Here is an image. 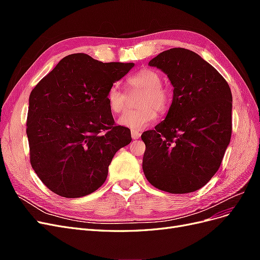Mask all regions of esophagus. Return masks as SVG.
Wrapping results in <instances>:
<instances>
[{
  "instance_id": "obj_1",
  "label": "esophagus",
  "mask_w": 260,
  "mask_h": 260,
  "mask_svg": "<svg viewBox=\"0 0 260 260\" xmlns=\"http://www.w3.org/2000/svg\"><path fill=\"white\" fill-rule=\"evenodd\" d=\"M131 137H132L133 140H137L141 137V133L138 130H132L131 131Z\"/></svg>"
}]
</instances>
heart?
Segmentation results:
<instances>
[{"mask_svg":"<svg viewBox=\"0 0 260 260\" xmlns=\"http://www.w3.org/2000/svg\"><path fill=\"white\" fill-rule=\"evenodd\" d=\"M127 88L130 93L140 92L136 111L123 114L118 123L124 128L142 130L151 124L157 117L156 111L166 112L171 103V94L161 84L160 75L154 69L145 68L132 75L127 79ZM106 101L114 114L123 113L128 106L129 98L117 84L108 89Z\"/></svg>","mask_w":260,"mask_h":260,"instance_id":"heart-1","label":"heart"}]
</instances>
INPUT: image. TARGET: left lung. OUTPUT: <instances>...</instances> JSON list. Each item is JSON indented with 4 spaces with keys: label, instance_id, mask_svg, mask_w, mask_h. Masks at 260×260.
I'll use <instances>...</instances> for the list:
<instances>
[{
    "label": "left lung",
    "instance_id": "left-lung-1",
    "mask_svg": "<svg viewBox=\"0 0 260 260\" xmlns=\"http://www.w3.org/2000/svg\"><path fill=\"white\" fill-rule=\"evenodd\" d=\"M166 74L174 98L165 119L141 136L143 171L158 190L198 191L218 171L232 133V94L224 78L199 54L164 51L148 62Z\"/></svg>",
    "mask_w": 260,
    "mask_h": 260
}]
</instances>
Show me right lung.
Returning a JSON list of instances; mask_svg holds the SVG:
<instances>
[{
	"label": "right lung",
	"instance_id": "add662e5",
	"mask_svg": "<svg viewBox=\"0 0 260 260\" xmlns=\"http://www.w3.org/2000/svg\"><path fill=\"white\" fill-rule=\"evenodd\" d=\"M133 66L72 54L31 91L30 162L55 194L76 199L96 191L116 152L131 142L130 130L115 124L106 94Z\"/></svg>",
	"mask_w": 260,
	"mask_h": 260
}]
</instances>
